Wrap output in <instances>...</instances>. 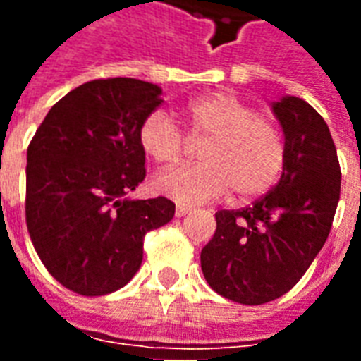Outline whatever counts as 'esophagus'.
<instances>
[{
  "label": "esophagus",
  "mask_w": 361,
  "mask_h": 361,
  "mask_svg": "<svg viewBox=\"0 0 361 361\" xmlns=\"http://www.w3.org/2000/svg\"><path fill=\"white\" fill-rule=\"evenodd\" d=\"M189 212H191V209L185 207V204H178V207H176V216H178V219L185 216V214H189Z\"/></svg>",
  "instance_id": "34e87169"
}]
</instances>
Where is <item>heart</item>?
I'll list each match as a JSON object with an SVG mask.
<instances>
[{"label": "heart", "instance_id": "obj_1", "mask_svg": "<svg viewBox=\"0 0 361 361\" xmlns=\"http://www.w3.org/2000/svg\"><path fill=\"white\" fill-rule=\"evenodd\" d=\"M188 133L203 141L201 164L183 166L160 173L154 181L158 193L183 204L214 201L234 189V195L250 199L274 185L286 160L284 137L269 119L228 92L199 96L183 106ZM142 152L158 166L180 162L188 139L164 111L142 119L137 133Z\"/></svg>", "mask_w": 361, "mask_h": 361}]
</instances>
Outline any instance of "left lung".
Segmentation results:
<instances>
[{
  "mask_svg": "<svg viewBox=\"0 0 361 361\" xmlns=\"http://www.w3.org/2000/svg\"><path fill=\"white\" fill-rule=\"evenodd\" d=\"M286 160L279 183L240 211H219L201 269L216 294L245 305L295 286L325 245L341 199V166L325 119L298 96L272 102Z\"/></svg>",
  "mask_w": 361,
  "mask_h": 361,
  "instance_id": "8db88e82",
  "label": "left lung"
}]
</instances>
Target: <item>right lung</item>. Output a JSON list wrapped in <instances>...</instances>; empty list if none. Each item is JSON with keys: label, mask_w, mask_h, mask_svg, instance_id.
<instances>
[{"label": "right lung", "mask_w": 361, "mask_h": 361, "mask_svg": "<svg viewBox=\"0 0 361 361\" xmlns=\"http://www.w3.org/2000/svg\"><path fill=\"white\" fill-rule=\"evenodd\" d=\"M160 94L127 77L85 82L51 106L28 145V234L48 272L77 294L126 286L145 234L173 219L166 197H129L147 173L139 126Z\"/></svg>", "instance_id": "obj_1"}]
</instances>
